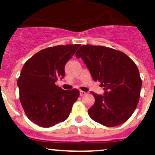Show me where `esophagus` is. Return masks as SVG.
Masks as SVG:
<instances>
[{"label": "esophagus", "instance_id": "esophagus-1", "mask_svg": "<svg viewBox=\"0 0 155 155\" xmlns=\"http://www.w3.org/2000/svg\"><path fill=\"white\" fill-rule=\"evenodd\" d=\"M84 95H86V92L80 91V96H84Z\"/></svg>", "mask_w": 155, "mask_h": 155}]
</instances>
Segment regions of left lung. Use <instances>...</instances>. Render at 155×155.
<instances>
[{"mask_svg":"<svg viewBox=\"0 0 155 155\" xmlns=\"http://www.w3.org/2000/svg\"><path fill=\"white\" fill-rule=\"evenodd\" d=\"M76 57L105 91L104 95L92 93L95 103L88 110L90 117L108 127L127 121L137 107L142 85L135 62L124 53L101 45H82Z\"/></svg>","mask_w":155,"mask_h":155,"instance_id":"left-lung-1","label":"left lung"}]
</instances>
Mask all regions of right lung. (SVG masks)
Masks as SVG:
<instances>
[{
	"mask_svg": "<svg viewBox=\"0 0 155 155\" xmlns=\"http://www.w3.org/2000/svg\"><path fill=\"white\" fill-rule=\"evenodd\" d=\"M80 46L57 45L40 51L23 65L18 79L20 101L30 120L51 127L68 118L79 96L77 89L64 91L55 84L64 76V66Z\"/></svg>",
	"mask_w": 155,
	"mask_h": 155,
	"instance_id": "1",
	"label": "right lung"
}]
</instances>
